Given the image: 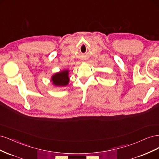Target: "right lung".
Masks as SVG:
<instances>
[{
  "label": "right lung",
  "mask_w": 159,
  "mask_h": 159,
  "mask_svg": "<svg viewBox=\"0 0 159 159\" xmlns=\"http://www.w3.org/2000/svg\"><path fill=\"white\" fill-rule=\"evenodd\" d=\"M69 70L64 69L52 76L51 81L55 86H66L69 83Z\"/></svg>",
  "instance_id": "1"
}]
</instances>
